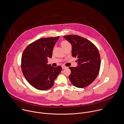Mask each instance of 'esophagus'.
<instances>
[{"label":"esophagus","mask_w":124,"mask_h":124,"mask_svg":"<svg viewBox=\"0 0 124 124\" xmlns=\"http://www.w3.org/2000/svg\"><path fill=\"white\" fill-rule=\"evenodd\" d=\"M67 68V67H66L65 66H64V65H62V69H65V68Z\"/></svg>","instance_id":"1"}]
</instances>
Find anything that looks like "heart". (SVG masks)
Returning <instances> with one entry per match:
<instances>
[{
  "label": "heart",
  "mask_w": 124,
  "mask_h": 124,
  "mask_svg": "<svg viewBox=\"0 0 124 124\" xmlns=\"http://www.w3.org/2000/svg\"><path fill=\"white\" fill-rule=\"evenodd\" d=\"M61 45H62V47L63 49H64V48L66 46H67L68 45L70 44L69 42H68V41H66V40H63V41H62L61 42Z\"/></svg>",
  "instance_id": "1"
}]
</instances>
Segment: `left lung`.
<instances>
[{"mask_svg":"<svg viewBox=\"0 0 124 124\" xmlns=\"http://www.w3.org/2000/svg\"><path fill=\"white\" fill-rule=\"evenodd\" d=\"M72 45V56L77 58V67H69L71 84L78 88L90 85L99 73L101 58L96 46L90 40L77 35L63 37Z\"/></svg>","mask_w":124,"mask_h":124,"instance_id":"8db88e82","label":"left lung"}]
</instances>
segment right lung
Listing matches in <instances>:
<instances>
[{"mask_svg": "<svg viewBox=\"0 0 124 124\" xmlns=\"http://www.w3.org/2000/svg\"><path fill=\"white\" fill-rule=\"evenodd\" d=\"M59 37L39 39L24 49L21 57V67L24 77L35 88L45 90L51 88L54 80L62 70L48 64V58H52L53 49Z\"/></svg>", "mask_w": 124, "mask_h": 124, "instance_id": "add662e5", "label": "right lung"}]
</instances>
